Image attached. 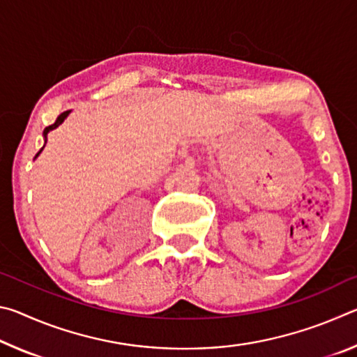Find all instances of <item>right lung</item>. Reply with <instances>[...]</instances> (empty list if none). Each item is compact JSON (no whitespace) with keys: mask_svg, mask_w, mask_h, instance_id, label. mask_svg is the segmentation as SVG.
<instances>
[{"mask_svg":"<svg viewBox=\"0 0 357 357\" xmlns=\"http://www.w3.org/2000/svg\"><path fill=\"white\" fill-rule=\"evenodd\" d=\"M70 112H72V110H68V112H64V113H61V114H59V116L56 118V121H55V123H53L52 126H48V128H45V129H44V140H45V143H47V135H48V132H50V130H53V129H56V128H58V126H61V124L64 123V119L69 116V113H70ZM45 143H44V146H42V148H40V151H39V153H38V154H36V157H34V159H38V157H39V154L42 153V149H44V148H45Z\"/></svg>","mask_w":357,"mask_h":357,"instance_id":"1","label":"right lung"}]
</instances>
